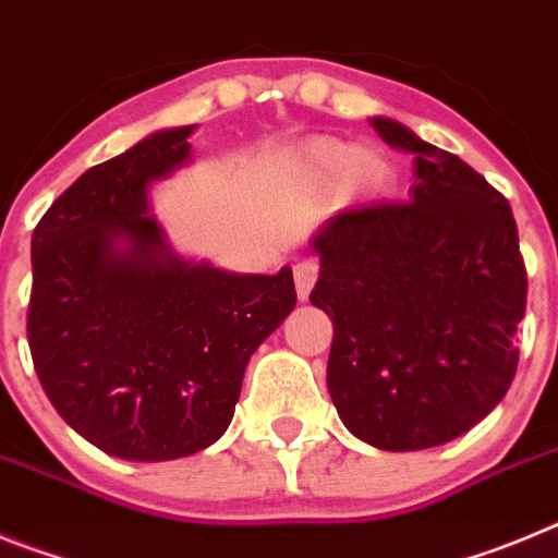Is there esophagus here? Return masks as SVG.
Masks as SVG:
<instances>
[{
    "instance_id": "esophagus-1",
    "label": "esophagus",
    "mask_w": 558,
    "mask_h": 558,
    "mask_svg": "<svg viewBox=\"0 0 558 558\" xmlns=\"http://www.w3.org/2000/svg\"><path fill=\"white\" fill-rule=\"evenodd\" d=\"M293 276H295V293L299 299H307L310 290L315 288V279H318V263L315 259H299L293 265Z\"/></svg>"
}]
</instances>
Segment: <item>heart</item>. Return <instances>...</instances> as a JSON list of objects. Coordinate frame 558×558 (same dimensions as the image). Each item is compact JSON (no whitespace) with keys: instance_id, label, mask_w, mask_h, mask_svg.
I'll return each mask as SVG.
<instances>
[{"instance_id":"obj_1","label":"heart","mask_w":558,"mask_h":558,"mask_svg":"<svg viewBox=\"0 0 558 558\" xmlns=\"http://www.w3.org/2000/svg\"><path fill=\"white\" fill-rule=\"evenodd\" d=\"M310 161H313L315 172L322 179L332 181L338 179L340 172H349L354 186H363V190H374L386 181L388 167L386 161L374 156V153H357L349 145H338V142H318V145L310 150Z\"/></svg>"}]
</instances>
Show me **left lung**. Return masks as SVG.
Masks as SVG:
<instances>
[{
  "mask_svg": "<svg viewBox=\"0 0 558 558\" xmlns=\"http://www.w3.org/2000/svg\"><path fill=\"white\" fill-rule=\"evenodd\" d=\"M413 156L408 201L338 211L313 236L310 302L332 318L327 386L379 450L447 445L506 397L529 276L509 201L452 153L374 117Z\"/></svg>",
  "mask_w": 558,
  "mask_h": 558,
  "instance_id": "1",
  "label": "left lung"
}]
</instances>
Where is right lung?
Masks as SVG:
<instances>
[{"label":"right lung","mask_w":558,"mask_h":558,"mask_svg":"<svg viewBox=\"0 0 558 558\" xmlns=\"http://www.w3.org/2000/svg\"><path fill=\"white\" fill-rule=\"evenodd\" d=\"M192 125L92 167L33 231L27 340L72 430L125 461L215 445L256 347L295 307L293 270L190 263L150 215L147 186L190 161Z\"/></svg>","instance_id":"right-lung-1"}]
</instances>
